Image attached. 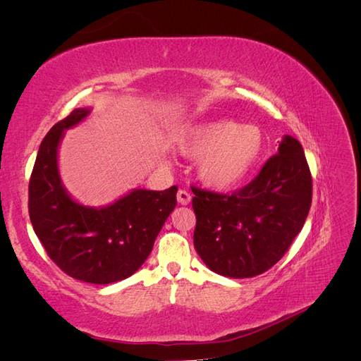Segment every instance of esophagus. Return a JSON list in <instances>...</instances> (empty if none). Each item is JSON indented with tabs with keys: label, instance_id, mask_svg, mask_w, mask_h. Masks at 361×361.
Instances as JSON below:
<instances>
[{
	"label": "esophagus",
	"instance_id": "esophagus-1",
	"mask_svg": "<svg viewBox=\"0 0 361 361\" xmlns=\"http://www.w3.org/2000/svg\"><path fill=\"white\" fill-rule=\"evenodd\" d=\"M178 202L180 204H188L191 202V195L185 190H179L178 191Z\"/></svg>",
	"mask_w": 361,
	"mask_h": 361
}]
</instances>
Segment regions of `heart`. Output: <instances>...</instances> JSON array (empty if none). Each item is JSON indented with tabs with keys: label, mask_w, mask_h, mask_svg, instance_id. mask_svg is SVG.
I'll return each instance as SVG.
<instances>
[{
	"label": "heart",
	"mask_w": 361,
	"mask_h": 361,
	"mask_svg": "<svg viewBox=\"0 0 361 361\" xmlns=\"http://www.w3.org/2000/svg\"><path fill=\"white\" fill-rule=\"evenodd\" d=\"M176 147L183 157L195 159V174L204 187L231 191L255 170L265 147V137L255 125L233 120H207L182 129Z\"/></svg>",
	"instance_id": "b5f03b06"
}]
</instances>
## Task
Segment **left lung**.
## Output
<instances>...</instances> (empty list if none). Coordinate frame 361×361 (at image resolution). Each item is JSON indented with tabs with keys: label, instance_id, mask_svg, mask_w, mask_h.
Returning a JSON list of instances; mask_svg holds the SVG:
<instances>
[{
	"label": "left lung",
	"instance_id": "left-lung-1",
	"mask_svg": "<svg viewBox=\"0 0 361 361\" xmlns=\"http://www.w3.org/2000/svg\"><path fill=\"white\" fill-rule=\"evenodd\" d=\"M194 247L216 274L248 279L274 267L304 226L312 176L302 146L285 135L257 178L231 195L192 188Z\"/></svg>",
	"mask_w": 361,
	"mask_h": 361
}]
</instances>
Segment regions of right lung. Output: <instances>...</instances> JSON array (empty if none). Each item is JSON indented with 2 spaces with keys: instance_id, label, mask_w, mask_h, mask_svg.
<instances>
[{
  "instance_id": "1",
  "label": "right lung",
  "mask_w": 361,
  "mask_h": 361,
  "mask_svg": "<svg viewBox=\"0 0 361 361\" xmlns=\"http://www.w3.org/2000/svg\"><path fill=\"white\" fill-rule=\"evenodd\" d=\"M76 108L51 128L37 152L28 187L32 228L49 257L68 276L110 285L133 276L149 257L169 215L178 187L166 191L134 188L105 206H85L64 187L59 152L66 130L90 116Z\"/></svg>"
}]
</instances>
